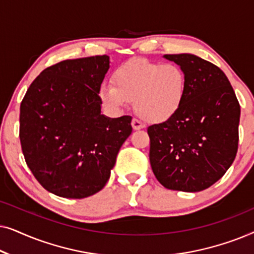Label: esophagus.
<instances>
[{"label": "esophagus", "instance_id": "1", "mask_svg": "<svg viewBox=\"0 0 254 254\" xmlns=\"http://www.w3.org/2000/svg\"><path fill=\"white\" fill-rule=\"evenodd\" d=\"M131 126H133L135 130H138V129H142V128H144L145 125L142 123L141 120H138V119H136V118H134V119L131 120Z\"/></svg>", "mask_w": 254, "mask_h": 254}]
</instances>
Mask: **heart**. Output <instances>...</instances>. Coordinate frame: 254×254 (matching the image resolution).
<instances>
[{
	"label": "heart",
	"mask_w": 254,
	"mask_h": 254,
	"mask_svg": "<svg viewBox=\"0 0 254 254\" xmlns=\"http://www.w3.org/2000/svg\"><path fill=\"white\" fill-rule=\"evenodd\" d=\"M112 83L99 86L102 102L123 109L134 100L138 116L151 123H162L178 112L187 88L186 75L179 65L145 59H131L119 65Z\"/></svg>",
	"instance_id": "obj_1"
}]
</instances>
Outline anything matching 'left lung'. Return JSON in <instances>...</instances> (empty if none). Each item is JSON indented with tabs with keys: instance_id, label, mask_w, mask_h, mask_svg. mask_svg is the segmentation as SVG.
<instances>
[{
	"instance_id": "1",
	"label": "left lung",
	"mask_w": 254,
	"mask_h": 254,
	"mask_svg": "<svg viewBox=\"0 0 254 254\" xmlns=\"http://www.w3.org/2000/svg\"><path fill=\"white\" fill-rule=\"evenodd\" d=\"M185 72L178 112L148 127L152 172L165 189L200 192L221 179L238 149L241 106L217 65L193 54H165Z\"/></svg>"
}]
</instances>
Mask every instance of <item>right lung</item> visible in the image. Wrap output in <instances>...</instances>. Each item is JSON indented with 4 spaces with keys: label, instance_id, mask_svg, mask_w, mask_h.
<instances>
[{
    "label": "right lung",
    "instance_id": "obj_1",
    "mask_svg": "<svg viewBox=\"0 0 254 254\" xmlns=\"http://www.w3.org/2000/svg\"><path fill=\"white\" fill-rule=\"evenodd\" d=\"M107 55L64 60L40 72L20 104L19 138L31 172L48 192L83 199L106 185L131 117L102 114Z\"/></svg>",
    "mask_w": 254,
    "mask_h": 254
}]
</instances>
